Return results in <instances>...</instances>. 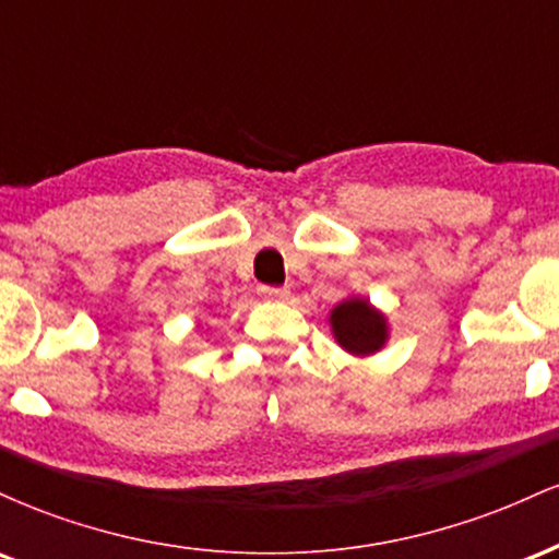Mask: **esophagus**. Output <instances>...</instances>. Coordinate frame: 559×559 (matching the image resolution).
<instances>
[{"instance_id":"1","label":"esophagus","mask_w":559,"mask_h":559,"mask_svg":"<svg viewBox=\"0 0 559 559\" xmlns=\"http://www.w3.org/2000/svg\"><path fill=\"white\" fill-rule=\"evenodd\" d=\"M258 294L262 299H273V301H281L288 297V288L286 286H260Z\"/></svg>"}]
</instances>
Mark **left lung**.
I'll return each instance as SVG.
<instances>
[{
  "label": "left lung",
  "mask_w": 559,
  "mask_h": 559,
  "mask_svg": "<svg viewBox=\"0 0 559 559\" xmlns=\"http://www.w3.org/2000/svg\"><path fill=\"white\" fill-rule=\"evenodd\" d=\"M331 325L338 344H342L344 349L355 352V355H370V352H378L383 342H386V323H383V316L376 312L365 299L342 301V305L331 312Z\"/></svg>",
  "instance_id": "8db88e82"
}]
</instances>
